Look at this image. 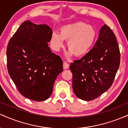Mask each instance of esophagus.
<instances>
[{
  "label": "esophagus",
  "mask_w": 128,
  "mask_h": 128,
  "mask_svg": "<svg viewBox=\"0 0 128 128\" xmlns=\"http://www.w3.org/2000/svg\"><path fill=\"white\" fill-rule=\"evenodd\" d=\"M69 67V64L68 63H67V62H64V63H63V68H64V69H67Z\"/></svg>",
  "instance_id": "obj_1"
}]
</instances>
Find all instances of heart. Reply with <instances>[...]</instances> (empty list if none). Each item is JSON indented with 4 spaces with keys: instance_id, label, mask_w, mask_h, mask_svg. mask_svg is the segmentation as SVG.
Here are the masks:
<instances>
[{
    "instance_id": "1",
    "label": "heart",
    "mask_w": 128,
    "mask_h": 128,
    "mask_svg": "<svg viewBox=\"0 0 128 128\" xmlns=\"http://www.w3.org/2000/svg\"><path fill=\"white\" fill-rule=\"evenodd\" d=\"M96 36V31L93 26L78 22L62 26L60 33L53 32L50 42L53 49L59 50L64 46V40H67L69 50L67 56H70L74 54L76 56H80L90 49Z\"/></svg>"
}]
</instances>
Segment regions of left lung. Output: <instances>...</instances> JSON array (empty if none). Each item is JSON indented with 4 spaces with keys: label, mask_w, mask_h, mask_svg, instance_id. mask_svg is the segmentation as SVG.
Here are the masks:
<instances>
[{
    "label": "left lung",
    "mask_w": 128,
    "mask_h": 128,
    "mask_svg": "<svg viewBox=\"0 0 128 128\" xmlns=\"http://www.w3.org/2000/svg\"><path fill=\"white\" fill-rule=\"evenodd\" d=\"M120 53L115 34L106 24L100 30L92 50L70 66L73 90L79 99H96L111 87L120 65Z\"/></svg>",
    "instance_id": "1"
}]
</instances>
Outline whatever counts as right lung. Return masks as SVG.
<instances>
[{
	"label": "right lung",
	"instance_id": "1",
	"mask_svg": "<svg viewBox=\"0 0 128 128\" xmlns=\"http://www.w3.org/2000/svg\"><path fill=\"white\" fill-rule=\"evenodd\" d=\"M52 30L46 24L23 22L9 41L7 68L20 93L34 101L48 99L63 70L60 56L48 46Z\"/></svg>",
	"mask_w": 128,
	"mask_h": 128
}]
</instances>
